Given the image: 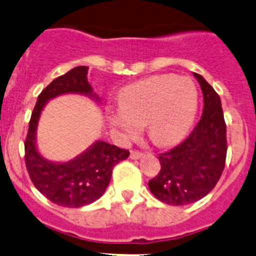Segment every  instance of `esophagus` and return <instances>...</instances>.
Masks as SVG:
<instances>
[{
    "instance_id": "esophagus-1",
    "label": "esophagus",
    "mask_w": 256,
    "mask_h": 256,
    "mask_svg": "<svg viewBox=\"0 0 256 256\" xmlns=\"http://www.w3.org/2000/svg\"><path fill=\"white\" fill-rule=\"evenodd\" d=\"M142 155H144V154L140 152V151H131L130 158H132V160H138V158H142Z\"/></svg>"
}]
</instances>
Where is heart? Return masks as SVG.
Here are the masks:
<instances>
[{
  "mask_svg": "<svg viewBox=\"0 0 256 256\" xmlns=\"http://www.w3.org/2000/svg\"><path fill=\"white\" fill-rule=\"evenodd\" d=\"M120 108L108 114L111 128L131 138L145 124L151 140L160 146L178 142L188 132L198 111V91L188 78L155 75L125 86Z\"/></svg>",
  "mask_w": 256,
  "mask_h": 256,
  "instance_id": "obj_1",
  "label": "heart"
}]
</instances>
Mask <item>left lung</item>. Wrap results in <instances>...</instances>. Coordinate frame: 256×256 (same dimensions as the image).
Returning <instances> with one entry per match:
<instances>
[{"label": "left lung", "instance_id": "8db88e82", "mask_svg": "<svg viewBox=\"0 0 256 256\" xmlns=\"http://www.w3.org/2000/svg\"><path fill=\"white\" fill-rule=\"evenodd\" d=\"M202 96L200 121L184 142L158 156L161 170L148 181L160 202L175 206L192 204L206 196L222 176L226 158V125L222 100L199 74H195Z\"/></svg>", "mask_w": 256, "mask_h": 256}]
</instances>
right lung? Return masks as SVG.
I'll return each instance as SVG.
<instances>
[{
  "label": "right lung",
  "instance_id": "1",
  "mask_svg": "<svg viewBox=\"0 0 256 256\" xmlns=\"http://www.w3.org/2000/svg\"><path fill=\"white\" fill-rule=\"evenodd\" d=\"M88 66H78L54 78L40 94L24 142V158L32 182L50 202L64 208H82L100 199L110 184L114 166L130 155L128 150L101 140H96L85 151L64 162L47 160L38 151L37 126L50 100L78 94L100 102L88 81Z\"/></svg>",
  "mask_w": 256,
  "mask_h": 256
}]
</instances>
